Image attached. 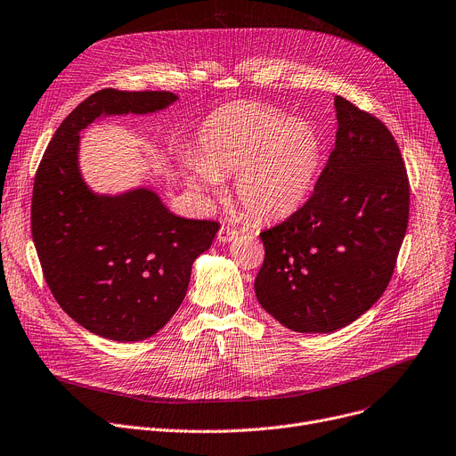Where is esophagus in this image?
Masks as SVG:
<instances>
[{"mask_svg": "<svg viewBox=\"0 0 456 456\" xmlns=\"http://www.w3.org/2000/svg\"><path fill=\"white\" fill-rule=\"evenodd\" d=\"M239 235V232L235 230V228H232V226H221V230L217 232V239H219V242H230V240H233L235 237Z\"/></svg>", "mask_w": 456, "mask_h": 456, "instance_id": "1", "label": "esophagus"}]
</instances>
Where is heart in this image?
<instances>
[{
	"label": "heart",
	"instance_id": "b5f03b06",
	"mask_svg": "<svg viewBox=\"0 0 456 456\" xmlns=\"http://www.w3.org/2000/svg\"><path fill=\"white\" fill-rule=\"evenodd\" d=\"M322 153V136L310 122L261 103H239L204 124L199 162L188 160L186 167L190 183L206 193L235 173L233 190L244 212L272 221L287 217L306 199Z\"/></svg>",
	"mask_w": 456,
	"mask_h": 456
}]
</instances>
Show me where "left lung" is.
Masks as SVG:
<instances>
[{"mask_svg":"<svg viewBox=\"0 0 456 456\" xmlns=\"http://www.w3.org/2000/svg\"><path fill=\"white\" fill-rule=\"evenodd\" d=\"M336 146L312 197L261 233V306L296 332L356 322L387 289L409 221V179L391 131L334 98Z\"/></svg>","mask_w":456,"mask_h":456,"instance_id":"8db88e82","label":"left lung"}]
</instances>
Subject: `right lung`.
<instances>
[{
	"mask_svg": "<svg viewBox=\"0 0 456 456\" xmlns=\"http://www.w3.org/2000/svg\"><path fill=\"white\" fill-rule=\"evenodd\" d=\"M179 96L102 89L56 129L34 177L32 240L58 305L113 341L157 334L184 301L193 261L212 247L216 221L171 214L140 186L96 193L80 169V133L102 117L153 115Z\"/></svg>",
	"mask_w": 456,
	"mask_h": 456,
	"instance_id": "1",
	"label": "right lung"
}]
</instances>
